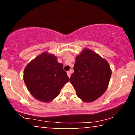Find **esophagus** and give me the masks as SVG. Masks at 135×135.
Returning <instances> with one entry per match:
<instances>
[{
	"label": "esophagus",
	"instance_id": "1",
	"mask_svg": "<svg viewBox=\"0 0 135 135\" xmlns=\"http://www.w3.org/2000/svg\"><path fill=\"white\" fill-rule=\"evenodd\" d=\"M67 76H68V77H69V78H70V77H71L70 72V71H67Z\"/></svg>",
	"mask_w": 135,
	"mask_h": 135
}]
</instances>
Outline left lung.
Here are the masks:
<instances>
[{
  "mask_svg": "<svg viewBox=\"0 0 135 135\" xmlns=\"http://www.w3.org/2000/svg\"><path fill=\"white\" fill-rule=\"evenodd\" d=\"M111 76V70L105 59L92 50L84 48L76 56L70 82L80 99L91 102L105 92Z\"/></svg>",
  "mask_w": 135,
  "mask_h": 135,
  "instance_id": "1",
  "label": "left lung"
}]
</instances>
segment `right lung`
Returning a JSON list of instances; mask_svg holds the SVG:
<instances>
[{"label": "right lung", "mask_w": 135, "mask_h": 135, "mask_svg": "<svg viewBox=\"0 0 135 135\" xmlns=\"http://www.w3.org/2000/svg\"><path fill=\"white\" fill-rule=\"evenodd\" d=\"M23 79L31 95L44 102L55 98L70 81L63 65L58 62L54 54L47 52L41 54L27 65Z\"/></svg>", "instance_id": "add662e5"}]
</instances>
